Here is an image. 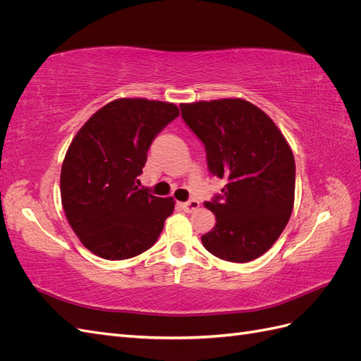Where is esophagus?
Listing matches in <instances>:
<instances>
[{
  "mask_svg": "<svg viewBox=\"0 0 361 361\" xmlns=\"http://www.w3.org/2000/svg\"><path fill=\"white\" fill-rule=\"evenodd\" d=\"M180 206H182V209H183L185 212H194V211L199 209L200 203H199L197 200H195V199H191V200H188V202L182 203Z\"/></svg>",
  "mask_w": 361,
  "mask_h": 361,
  "instance_id": "esophagus-1",
  "label": "esophagus"
}]
</instances>
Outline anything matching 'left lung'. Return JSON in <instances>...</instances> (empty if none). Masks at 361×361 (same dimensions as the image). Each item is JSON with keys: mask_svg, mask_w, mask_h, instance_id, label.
<instances>
[{"mask_svg": "<svg viewBox=\"0 0 361 361\" xmlns=\"http://www.w3.org/2000/svg\"><path fill=\"white\" fill-rule=\"evenodd\" d=\"M182 118L200 138L207 169L224 179L204 206L216 223L202 236L214 256L244 264L272 247L289 221L295 197V159L280 129L248 101L180 104Z\"/></svg>", "mask_w": 361, "mask_h": 361, "instance_id": "8db88e82", "label": "left lung"}]
</instances>
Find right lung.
<instances>
[{
	"mask_svg": "<svg viewBox=\"0 0 361 361\" xmlns=\"http://www.w3.org/2000/svg\"><path fill=\"white\" fill-rule=\"evenodd\" d=\"M179 108L122 97L97 110L64 157L60 191L64 214L82 245L96 256L123 260L159 238L174 200L138 188L152 141Z\"/></svg>",
	"mask_w": 361,
	"mask_h": 361,
	"instance_id": "add662e5",
	"label": "right lung"
}]
</instances>
